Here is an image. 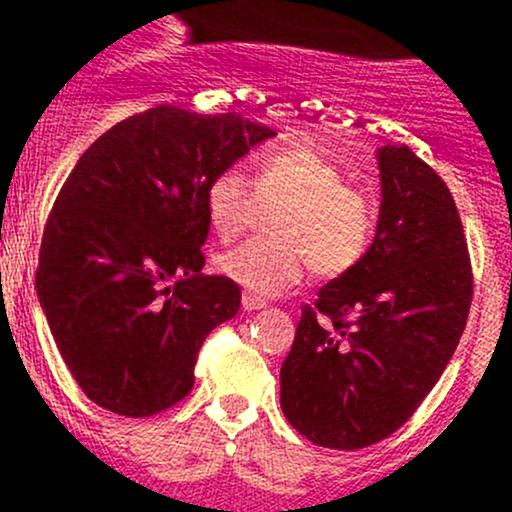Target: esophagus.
Listing matches in <instances>:
<instances>
[{
	"label": "esophagus",
	"instance_id": "obj_1",
	"mask_svg": "<svg viewBox=\"0 0 512 512\" xmlns=\"http://www.w3.org/2000/svg\"><path fill=\"white\" fill-rule=\"evenodd\" d=\"M264 298L262 296H257V293H250V291H245L243 293V308L245 310H260V308H264Z\"/></svg>",
	"mask_w": 512,
	"mask_h": 512
}]
</instances>
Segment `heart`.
<instances>
[{
  "mask_svg": "<svg viewBox=\"0 0 512 512\" xmlns=\"http://www.w3.org/2000/svg\"><path fill=\"white\" fill-rule=\"evenodd\" d=\"M262 207H281L272 219L276 238L248 240L216 260L223 276L257 296L291 289L310 269L322 279L349 274L366 260L378 231L373 199L313 146L262 154L252 185L238 168H226L204 190L207 221L223 243L243 236Z\"/></svg>",
  "mask_w": 512,
  "mask_h": 512,
  "instance_id": "1",
  "label": "heart"
}]
</instances>
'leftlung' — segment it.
<instances>
[{"label": "left lung", "instance_id": "8db88e82", "mask_svg": "<svg viewBox=\"0 0 512 512\" xmlns=\"http://www.w3.org/2000/svg\"><path fill=\"white\" fill-rule=\"evenodd\" d=\"M383 204L366 260L303 305L281 366L289 424L332 450L411 419L455 354L474 274L448 185L409 146L378 151Z\"/></svg>", "mask_w": 512, "mask_h": 512}]
</instances>
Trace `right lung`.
<instances>
[{
	"instance_id": "add662e5",
	"label": "right lung",
	"mask_w": 512,
	"mask_h": 512,
	"mask_svg": "<svg viewBox=\"0 0 512 512\" xmlns=\"http://www.w3.org/2000/svg\"><path fill=\"white\" fill-rule=\"evenodd\" d=\"M269 127L156 105L96 139L48 214L35 286L81 392L142 419L187 397L204 339L240 308L204 276V190Z\"/></svg>"
}]
</instances>
